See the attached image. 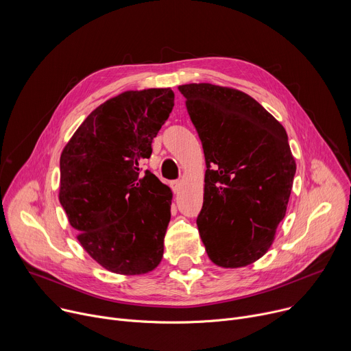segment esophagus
Wrapping results in <instances>:
<instances>
[{
  "label": "esophagus",
  "instance_id": "esophagus-1",
  "mask_svg": "<svg viewBox=\"0 0 351 351\" xmlns=\"http://www.w3.org/2000/svg\"><path fill=\"white\" fill-rule=\"evenodd\" d=\"M180 186H182V182H180V180H172V182H171V187H172V190H173L175 193L179 191Z\"/></svg>",
  "mask_w": 351,
  "mask_h": 351
}]
</instances>
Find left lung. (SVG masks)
Returning <instances> with one entry per match:
<instances>
[{
  "label": "left lung",
  "mask_w": 351,
  "mask_h": 351,
  "mask_svg": "<svg viewBox=\"0 0 351 351\" xmlns=\"http://www.w3.org/2000/svg\"><path fill=\"white\" fill-rule=\"evenodd\" d=\"M206 157L197 218L210 260L240 268L260 260L286 215L295 173L287 133L248 94L210 83L178 87Z\"/></svg>",
  "instance_id": "8db88e82"
}]
</instances>
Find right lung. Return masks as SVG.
<instances>
[{"label": "right lung", "instance_id": "1", "mask_svg": "<svg viewBox=\"0 0 351 351\" xmlns=\"http://www.w3.org/2000/svg\"><path fill=\"white\" fill-rule=\"evenodd\" d=\"M171 88L129 90L97 107L64 147L60 203L87 254L119 275L164 256L172 191L140 162L173 108Z\"/></svg>", "mask_w": 351, "mask_h": 351}]
</instances>
